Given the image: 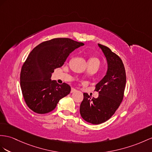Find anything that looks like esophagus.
Returning a JSON list of instances; mask_svg holds the SVG:
<instances>
[{"instance_id":"1","label":"esophagus","mask_w":152,"mask_h":152,"mask_svg":"<svg viewBox=\"0 0 152 152\" xmlns=\"http://www.w3.org/2000/svg\"><path fill=\"white\" fill-rule=\"evenodd\" d=\"M75 91H76V90L75 88H71V93L75 92Z\"/></svg>"}]
</instances>
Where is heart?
<instances>
[{"label":"heart","mask_w":152,"mask_h":152,"mask_svg":"<svg viewBox=\"0 0 152 152\" xmlns=\"http://www.w3.org/2000/svg\"><path fill=\"white\" fill-rule=\"evenodd\" d=\"M88 65L89 66L90 65H98L99 66L100 64V61L97 57L95 56H93V57H91L89 58L88 60Z\"/></svg>","instance_id":"1"}]
</instances>
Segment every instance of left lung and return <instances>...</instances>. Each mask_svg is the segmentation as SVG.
<instances>
[{"label":"left lung","mask_w":152,"mask_h":152,"mask_svg":"<svg viewBox=\"0 0 152 152\" xmlns=\"http://www.w3.org/2000/svg\"><path fill=\"white\" fill-rule=\"evenodd\" d=\"M98 45L107 60V75L95 86L94 91L99 92L98 98H91L87 93H83L80 108L82 118L94 124L107 121L115 114L123 101L126 81L121 59L108 47Z\"/></svg>","instance_id":"left-lung-1"}]
</instances>
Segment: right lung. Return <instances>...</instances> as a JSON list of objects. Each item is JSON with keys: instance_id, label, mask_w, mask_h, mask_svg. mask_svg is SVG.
I'll return each mask as SVG.
<instances>
[{"instance_id": "1", "label": "right lung", "mask_w": 152, "mask_h": 152, "mask_svg": "<svg viewBox=\"0 0 152 152\" xmlns=\"http://www.w3.org/2000/svg\"><path fill=\"white\" fill-rule=\"evenodd\" d=\"M83 43L68 38H57L42 42L34 48L23 64L20 80L23 97L34 112L47 114L68 95L71 87L51 81L54 70L64 65L69 54Z\"/></svg>"}]
</instances>
